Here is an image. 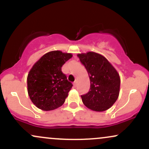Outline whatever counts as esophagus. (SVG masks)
<instances>
[{
    "label": "esophagus",
    "mask_w": 149,
    "mask_h": 149,
    "mask_svg": "<svg viewBox=\"0 0 149 149\" xmlns=\"http://www.w3.org/2000/svg\"><path fill=\"white\" fill-rule=\"evenodd\" d=\"M77 83H78V81H77V80H75V81H74V83H73V85H74L75 87L77 86Z\"/></svg>",
    "instance_id": "1"
}]
</instances>
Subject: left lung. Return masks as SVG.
<instances>
[{
	"label": "left lung",
	"instance_id": "8db88e82",
	"mask_svg": "<svg viewBox=\"0 0 149 149\" xmlns=\"http://www.w3.org/2000/svg\"><path fill=\"white\" fill-rule=\"evenodd\" d=\"M86 68L90 80V91L81 98L85 107L97 112L110 109L118 100L120 78L114 66L99 53L77 54Z\"/></svg>",
	"mask_w": 149,
	"mask_h": 149
}]
</instances>
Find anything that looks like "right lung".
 Instances as JSON below:
<instances>
[{
	"label": "right lung",
	"instance_id": "right-lung-1",
	"mask_svg": "<svg viewBox=\"0 0 149 149\" xmlns=\"http://www.w3.org/2000/svg\"><path fill=\"white\" fill-rule=\"evenodd\" d=\"M72 57L71 53L50 51L32 66L27 76V91L37 108L47 111L64 103L73 85L61 72V67Z\"/></svg>",
	"mask_w": 149,
	"mask_h": 149
}]
</instances>
